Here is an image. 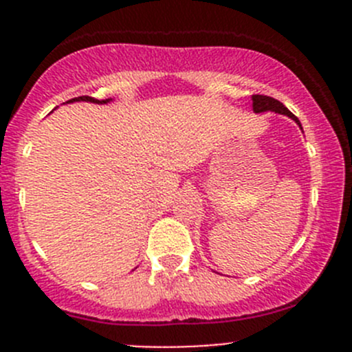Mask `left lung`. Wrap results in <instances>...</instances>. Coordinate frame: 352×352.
Segmentation results:
<instances>
[{"label":"left lung","mask_w":352,"mask_h":352,"mask_svg":"<svg viewBox=\"0 0 352 352\" xmlns=\"http://www.w3.org/2000/svg\"><path fill=\"white\" fill-rule=\"evenodd\" d=\"M252 107H254V112H278V113H285V116L291 117V119L294 120V122H298V126H301L300 120H298V117L294 116L293 112H289L285 105L281 104L279 100H276V98L272 97H267V95H252Z\"/></svg>","instance_id":"1"}]
</instances>
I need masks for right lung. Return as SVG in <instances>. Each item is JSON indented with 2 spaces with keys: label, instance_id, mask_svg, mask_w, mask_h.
Here are the masks:
<instances>
[{
  "label": "right lung",
  "instance_id": "1",
  "mask_svg": "<svg viewBox=\"0 0 352 352\" xmlns=\"http://www.w3.org/2000/svg\"><path fill=\"white\" fill-rule=\"evenodd\" d=\"M74 100H85V102H94V104H107L109 102V98H105V100H97V98H94V97H88V95H83V97H76V98H71V100H67V102H74Z\"/></svg>",
  "mask_w": 352,
  "mask_h": 352
}]
</instances>
